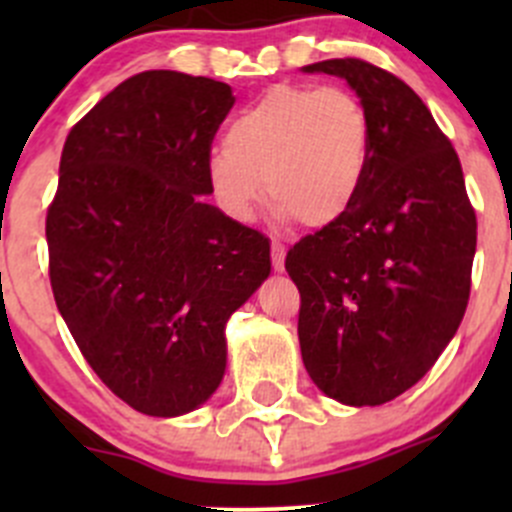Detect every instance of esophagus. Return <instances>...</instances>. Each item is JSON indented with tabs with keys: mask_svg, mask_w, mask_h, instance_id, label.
Returning <instances> with one entry per match:
<instances>
[{
	"mask_svg": "<svg viewBox=\"0 0 512 512\" xmlns=\"http://www.w3.org/2000/svg\"><path fill=\"white\" fill-rule=\"evenodd\" d=\"M285 245L282 242H272V267H275V272H285Z\"/></svg>",
	"mask_w": 512,
	"mask_h": 512,
	"instance_id": "esophagus-1",
	"label": "esophagus"
}]
</instances>
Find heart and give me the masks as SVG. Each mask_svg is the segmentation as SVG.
Wrapping results in <instances>:
<instances>
[{"instance_id":"1","label":"heart","mask_w":512,"mask_h":512,"mask_svg":"<svg viewBox=\"0 0 512 512\" xmlns=\"http://www.w3.org/2000/svg\"><path fill=\"white\" fill-rule=\"evenodd\" d=\"M369 163V111L352 91L280 84L232 118L225 148L208 158V185L237 223L270 193L282 225L329 227L354 208Z\"/></svg>"}]
</instances>
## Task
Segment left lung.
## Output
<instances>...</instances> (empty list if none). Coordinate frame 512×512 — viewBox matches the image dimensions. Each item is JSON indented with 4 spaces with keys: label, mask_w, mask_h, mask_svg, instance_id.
Returning <instances> with one entry per match:
<instances>
[{
    "label": "left lung",
    "mask_w": 512,
    "mask_h": 512,
    "mask_svg": "<svg viewBox=\"0 0 512 512\" xmlns=\"http://www.w3.org/2000/svg\"><path fill=\"white\" fill-rule=\"evenodd\" d=\"M302 71L339 76L359 96L371 121V163L347 218L287 252L302 294L299 349L329 399L381 406L423 379L458 332L476 213L461 160L414 89L359 59Z\"/></svg>",
    "instance_id": "obj_1"
}]
</instances>
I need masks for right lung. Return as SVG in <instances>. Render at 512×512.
<instances>
[{"mask_svg": "<svg viewBox=\"0 0 512 512\" xmlns=\"http://www.w3.org/2000/svg\"><path fill=\"white\" fill-rule=\"evenodd\" d=\"M223 81L143 71L71 128L46 215L56 307L98 379L146 416L200 409L227 319L270 277V240L210 205Z\"/></svg>", "mask_w": 512, "mask_h": 512, "instance_id": "add662e5", "label": "right lung"}]
</instances>
